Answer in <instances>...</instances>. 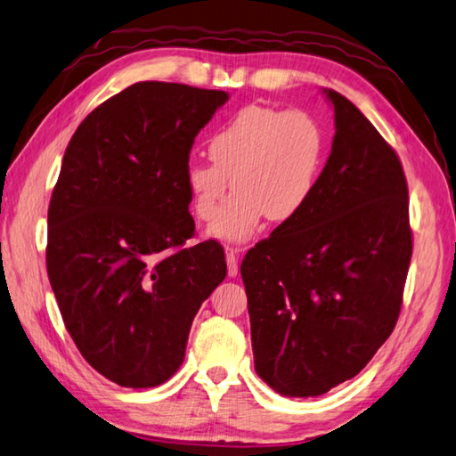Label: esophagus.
Segmentation results:
<instances>
[{"label":"esophagus","instance_id":"34e87169","mask_svg":"<svg viewBox=\"0 0 456 456\" xmlns=\"http://www.w3.org/2000/svg\"><path fill=\"white\" fill-rule=\"evenodd\" d=\"M225 260H227V274H229V278H235L237 276V270H239V266H237V250L227 248L225 250Z\"/></svg>","mask_w":456,"mask_h":456}]
</instances>
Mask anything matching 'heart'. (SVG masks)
Returning a JSON list of instances; mask_svg holds the SVG:
<instances>
[{
	"label": "heart",
	"instance_id": "heart-1",
	"mask_svg": "<svg viewBox=\"0 0 456 456\" xmlns=\"http://www.w3.org/2000/svg\"><path fill=\"white\" fill-rule=\"evenodd\" d=\"M208 152L211 162L190 160L183 170L190 206L209 221L233 182L237 191L208 235L243 243L266 217L284 223L304 211L322 170L323 133L305 111L250 103L213 134Z\"/></svg>",
	"mask_w": 456,
	"mask_h": 456
}]
</instances>
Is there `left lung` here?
<instances>
[{"instance_id":"1","label":"left lung","mask_w":456,"mask_h":456,"mask_svg":"<svg viewBox=\"0 0 456 456\" xmlns=\"http://www.w3.org/2000/svg\"><path fill=\"white\" fill-rule=\"evenodd\" d=\"M323 95L335 134L314 196L240 265L255 370L288 398L362 370L398 322L411 260L400 159L354 103Z\"/></svg>"}]
</instances>
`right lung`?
<instances>
[{
    "label": "right lung",
    "mask_w": 456,
    "mask_h": 456,
    "mask_svg": "<svg viewBox=\"0 0 456 456\" xmlns=\"http://www.w3.org/2000/svg\"><path fill=\"white\" fill-rule=\"evenodd\" d=\"M227 92L139 82L76 129L48 206L46 270L82 356L125 388L178 370L200 305L227 276L193 237L183 170Z\"/></svg>",
    "instance_id": "right-lung-1"
}]
</instances>
